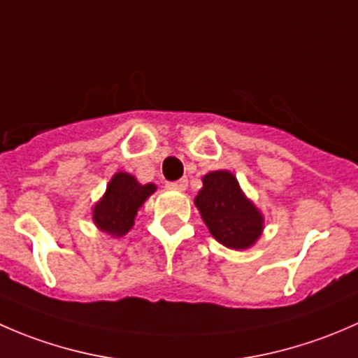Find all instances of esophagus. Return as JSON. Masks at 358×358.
Here are the masks:
<instances>
[{
    "label": "esophagus",
    "instance_id": "obj_1",
    "mask_svg": "<svg viewBox=\"0 0 358 358\" xmlns=\"http://www.w3.org/2000/svg\"><path fill=\"white\" fill-rule=\"evenodd\" d=\"M187 178H182V180H176V182H171L169 183V189H175V190H185L187 189Z\"/></svg>",
    "mask_w": 358,
    "mask_h": 358
}]
</instances>
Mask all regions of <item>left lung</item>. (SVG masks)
<instances>
[{
  "instance_id": "left-lung-1",
  "label": "left lung",
  "mask_w": 358,
  "mask_h": 358,
  "mask_svg": "<svg viewBox=\"0 0 358 358\" xmlns=\"http://www.w3.org/2000/svg\"><path fill=\"white\" fill-rule=\"evenodd\" d=\"M211 236L230 249H248L263 232V215L244 196L230 171H211L202 178V189L194 199Z\"/></svg>"
}]
</instances>
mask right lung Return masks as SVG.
Returning <instances> with one entry per match:
<instances>
[{"mask_svg": "<svg viewBox=\"0 0 358 358\" xmlns=\"http://www.w3.org/2000/svg\"><path fill=\"white\" fill-rule=\"evenodd\" d=\"M156 189L154 183H138L129 173H115L107 183L103 197L93 208V222L102 232L112 237L124 236L135 223L138 209Z\"/></svg>", "mask_w": 358, "mask_h": 358, "instance_id": "add662e5", "label": "right lung"}]
</instances>
